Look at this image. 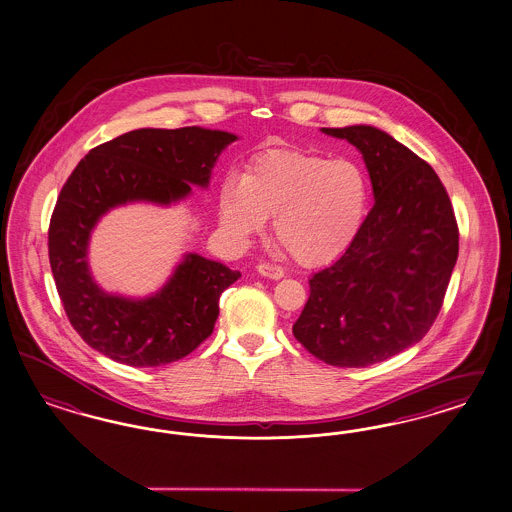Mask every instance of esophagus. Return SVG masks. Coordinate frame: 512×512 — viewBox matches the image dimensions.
<instances>
[{"instance_id": "obj_1", "label": "esophagus", "mask_w": 512, "mask_h": 512, "mask_svg": "<svg viewBox=\"0 0 512 512\" xmlns=\"http://www.w3.org/2000/svg\"><path fill=\"white\" fill-rule=\"evenodd\" d=\"M257 272H259L263 278L281 279L285 276V272H283L279 266L268 263L259 264V266H257Z\"/></svg>"}]
</instances>
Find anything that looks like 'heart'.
<instances>
[{"label":"heart","mask_w":512,"mask_h":512,"mask_svg":"<svg viewBox=\"0 0 512 512\" xmlns=\"http://www.w3.org/2000/svg\"><path fill=\"white\" fill-rule=\"evenodd\" d=\"M370 204V180L353 159L276 150L255 157L244 178L219 189V221L234 238L274 234L306 266L332 263L357 240Z\"/></svg>","instance_id":"obj_1"}]
</instances>
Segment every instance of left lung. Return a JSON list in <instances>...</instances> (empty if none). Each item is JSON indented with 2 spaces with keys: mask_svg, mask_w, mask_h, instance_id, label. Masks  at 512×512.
Returning a JSON list of instances; mask_svg holds the SVG:
<instances>
[{
  "mask_svg": "<svg viewBox=\"0 0 512 512\" xmlns=\"http://www.w3.org/2000/svg\"><path fill=\"white\" fill-rule=\"evenodd\" d=\"M321 131L362 154L375 204L351 248L311 276L293 334L330 366L366 368L434 325L458 259V225L439 176L402 142L373 125Z\"/></svg>",
  "mask_w": 512,
  "mask_h": 512,
  "instance_id": "left-lung-1",
  "label": "left lung"
}]
</instances>
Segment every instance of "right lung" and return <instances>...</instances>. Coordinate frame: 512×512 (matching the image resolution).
I'll use <instances>...</instances> for the list:
<instances>
[{
  "instance_id": "obj_1",
  "label": "right lung",
  "mask_w": 512,
  "mask_h": 512,
  "mask_svg": "<svg viewBox=\"0 0 512 512\" xmlns=\"http://www.w3.org/2000/svg\"><path fill=\"white\" fill-rule=\"evenodd\" d=\"M238 140L204 127L135 129L90 150L65 182L48 229V257L73 328L92 349L133 368L186 357L206 340L219 296L238 270L186 253L159 291L144 298L107 293L93 279L88 248L110 210L186 201L191 186L208 189L221 152Z\"/></svg>"
}]
</instances>
